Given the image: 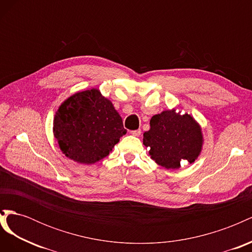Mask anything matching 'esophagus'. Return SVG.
I'll return each mask as SVG.
<instances>
[{
  "instance_id": "1",
  "label": "esophagus",
  "mask_w": 252,
  "mask_h": 252,
  "mask_svg": "<svg viewBox=\"0 0 252 252\" xmlns=\"http://www.w3.org/2000/svg\"><path fill=\"white\" fill-rule=\"evenodd\" d=\"M141 129H136V130H131L130 131V133L132 134V135H134V136H139L140 134H141Z\"/></svg>"
}]
</instances>
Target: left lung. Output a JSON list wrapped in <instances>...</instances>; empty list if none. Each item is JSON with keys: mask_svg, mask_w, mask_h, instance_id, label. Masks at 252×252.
<instances>
[{"mask_svg": "<svg viewBox=\"0 0 252 252\" xmlns=\"http://www.w3.org/2000/svg\"><path fill=\"white\" fill-rule=\"evenodd\" d=\"M143 144L156 163L167 169L181 166L182 159L193 163L199 157L203 136L199 124L189 114L166 110L150 120V129L144 133Z\"/></svg>", "mask_w": 252, "mask_h": 252, "instance_id": "8db88e82", "label": "left lung"}]
</instances>
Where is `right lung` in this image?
I'll list each match as a JSON object with an SVG mask.
<instances>
[{
  "label": "right lung",
  "mask_w": 252,
  "mask_h": 252,
  "mask_svg": "<svg viewBox=\"0 0 252 252\" xmlns=\"http://www.w3.org/2000/svg\"><path fill=\"white\" fill-rule=\"evenodd\" d=\"M53 132L63 154L82 164L109 155L127 130L112 103L97 89L81 91L60 106Z\"/></svg>",
  "instance_id": "1"
}]
</instances>
